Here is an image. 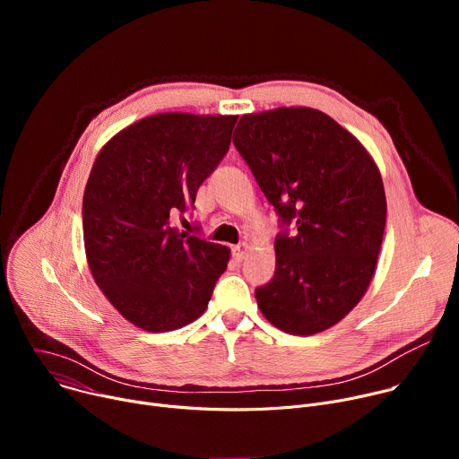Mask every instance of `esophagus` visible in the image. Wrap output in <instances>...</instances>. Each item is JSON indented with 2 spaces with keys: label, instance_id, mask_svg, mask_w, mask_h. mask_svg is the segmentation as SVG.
<instances>
[{
  "label": "esophagus",
  "instance_id": "esophagus-1",
  "mask_svg": "<svg viewBox=\"0 0 459 459\" xmlns=\"http://www.w3.org/2000/svg\"><path fill=\"white\" fill-rule=\"evenodd\" d=\"M248 245L247 243H239V245H236V247H232V255H234V259L236 261H243L245 257H247V254H248Z\"/></svg>",
  "mask_w": 459,
  "mask_h": 459
}]
</instances>
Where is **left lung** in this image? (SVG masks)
Returning a JSON list of instances; mask_svg holds the SVG:
<instances>
[{
	"label": "left lung",
	"mask_w": 459,
	"mask_h": 459,
	"mask_svg": "<svg viewBox=\"0 0 459 459\" xmlns=\"http://www.w3.org/2000/svg\"><path fill=\"white\" fill-rule=\"evenodd\" d=\"M232 142L281 227L274 278L255 289L257 307L289 334L329 329L374 276L386 220L374 160L349 130L308 107L245 114Z\"/></svg>",
	"instance_id": "left-lung-1"
}]
</instances>
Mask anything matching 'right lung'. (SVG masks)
I'll return each instance as SVG.
<instances>
[{
	"mask_svg": "<svg viewBox=\"0 0 459 459\" xmlns=\"http://www.w3.org/2000/svg\"><path fill=\"white\" fill-rule=\"evenodd\" d=\"M238 116L165 112L116 134L83 194V239L94 281L114 308L149 333L200 317L230 250L170 227L229 152Z\"/></svg>",
	"mask_w": 459,
	"mask_h": 459,
	"instance_id": "right-lung-1",
	"label": "right lung"
}]
</instances>
